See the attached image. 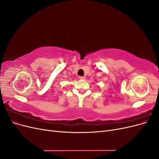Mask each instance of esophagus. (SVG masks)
I'll use <instances>...</instances> for the list:
<instances>
[{
	"instance_id": "1",
	"label": "esophagus",
	"mask_w": 159,
	"mask_h": 159,
	"mask_svg": "<svg viewBox=\"0 0 159 159\" xmlns=\"http://www.w3.org/2000/svg\"><path fill=\"white\" fill-rule=\"evenodd\" d=\"M79 79L80 80H85V78L84 76H79Z\"/></svg>"
}]
</instances>
